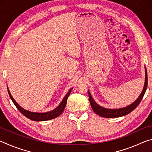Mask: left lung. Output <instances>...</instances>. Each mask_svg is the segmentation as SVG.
<instances>
[{"mask_svg":"<svg viewBox=\"0 0 152 152\" xmlns=\"http://www.w3.org/2000/svg\"><path fill=\"white\" fill-rule=\"evenodd\" d=\"M148 86V74H147V70L145 68V84H144L143 90L142 92H141L140 96H139L138 99L133 102V104L129 105V106L126 107L125 108H121V109H105V108L102 107L99 105H98L94 99H92L91 94L88 92V97H89V101L90 103H91V107L92 108V110H94V112L96 114L99 115V116L102 117H106V118H116L122 116H125V115L129 114L131 112H132L136 107H137L139 104L140 103L141 100H142L143 97L144 96V94L146 91Z\"/></svg>","mask_w":152,"mask_h":152,"instance_id":"left-lung-1","label":"left lung"}]
</instances>
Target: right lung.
<instances>
[{
    "instance_id": "1",
    "label": "right lung",
    "mask_w": 152,
    "mask_h": 152,
    "mask_svg": "<svg viewBox=\"0 0 152 152\" xmlns=\"http://www.w3.org/2000/svg\"><path fill=\"white\" fill-rule=\"evenodd\" d=\"M71 91L72 89L68 91V92L67 93L65 97L64 98L63 101H61L60 104L59 105L57 108H56L54 110H51V111L47 112V113H42L30 112V111H28V110H25L24 109H23V108L20 107L19 105L17 103L16 101H15L13 98H12V96H11V93H10L9 90H8V92L9 94L10 98H11V99L12 100V101L13 102V103L15 104V106H16L18 110H19V111L24 115V116L27 117L28 119H29L31 120L35 121H48V120L55 119V118L60 116V115L64 111V109H65V107L67 103V99H68L69 95L70 94Z\"/></svg>"
}]
</instances>
